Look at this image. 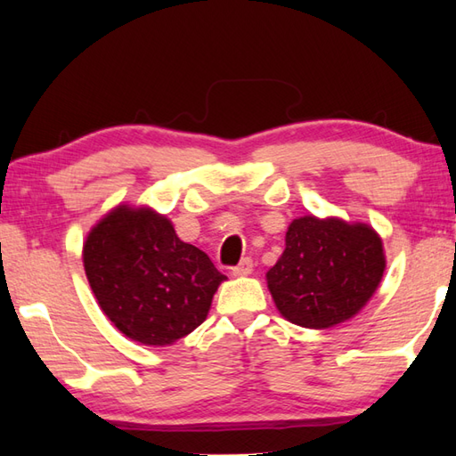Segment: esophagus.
Listing matches in <instances>:
<instances>
[{
    "mask_svg": "<svg viewBox=\"0 0 456 456\" xmlns=\"http://www.w3.org/2000/svg\"><path fill=\"white\" fill-rule=\"evenodd\" d=\"M253 258H243L237 266H233V276H248L253 273Z\"/></svg>",
    "mask_w": 456,
    "mask_h": 456,
    "instance_id": "esophagus-1",
    "label": "esophagus"
}]
</instances>
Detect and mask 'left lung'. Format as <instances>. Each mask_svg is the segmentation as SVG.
I'll return each mask as SVG.
<instances>
[{
  "mask_svg": "<svg viewBox=\"0 0 456 456\" xmlns=\"http://www.w3.org/2000/svg\"><path fill=\"white\" fill-rule=\"evenodd\" d=\"M386 268L382 240L362 223L294 219L286 248L268 270V289L288 322L327 329L356 315L376 292Z\"/></svg>",
  "mask_w": 456,
  "mask_h": 456,
  "instance_id": "obj_1",
  "label": "left lung"
}]
</instances>
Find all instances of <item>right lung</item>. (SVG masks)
Here are the masks:
<instances>
[{"instance_id":"add662e5","label":"right lung","mask_w":456,"mask_h":456,"mask_svg":"<svg viewBox=\"0 0 456 456\" xmlns=\"http://www.w3.org/2000/svg\"><path fill=\"white\" fill-rule=\"evenodd\" d=\"M84 268L103 314L142 345L164 346L206 322L213 294L227 276L172 223L149 208L119 206L84 245Z\"/></svg>"}]
</instances>
